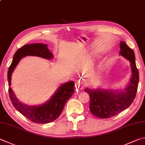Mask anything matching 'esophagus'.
Here are the masks:
<instances>
[{"label":"esophagus","instance_id":"34e87169","mask_svg":"<svg viewBox=\"0 0 145 145\" xmlns=\"http://www.w3.org/2000/svg\"><path fill=\"white\" fill-rule=\"evenodd\" d=\"M85 86V83L82 80H77L75 83V87L78 90H82Z\"/></svg>","mask_w":145,"mask_h":145}]
</instances>
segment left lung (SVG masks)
Instances as JSON below:
<instances>
[{
  "mask_svg": "<svg viewBox=\"0 0 145 145\" xmlns=\"http://www.w3.org/2000/svg\"><path fill=\"white\" fill-rule=\"evenodd\" d=\"M120 55L131 62L132 76L130 85L125 92L115 93L110 90H92L87 88L85 91L90 97V111L100 118H108L115 116L131 106L135 99L139 83V72L135 62L134 51L126 43H120Z\"/></svg>",
  "mask_w": 145,
  "mask_h": 145,
  "instance_id": "1",
  "label": "left lung"
}]
</instances>
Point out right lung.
<instances>
[{
  "mask_svg": "<svg viewBox=\"0 0 145 145\" xmlns=\"http://www.w3.org/2000/svg\"><path fill=\"white\" fill-rule=\"evenodd\" d=\"M27 55L37 56L46 59H52L53 54L48 50L46 44L35 43L24 45L19 48L14 55L13 59L7 73L9 86L11 85L12 71L20 59ZM74 82L71 81L63 84L48 102L42 105L30 106L20 102L11 87L9 88V98L14 107L30 121L37 123H46L59 117L67 101L74 92Z\"/></svg>",
  "mask_w": 145,
  "mask_h": 145,
  "instance_id": "right-lung-1",
  "label": "right lung"
}]
</instances>
